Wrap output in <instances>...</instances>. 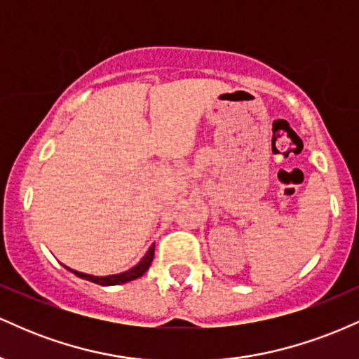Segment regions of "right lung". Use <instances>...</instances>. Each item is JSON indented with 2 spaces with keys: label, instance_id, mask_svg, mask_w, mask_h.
I'll return each instance as SVG.
<instances>
[{
  "label": "right lung",
  "instance_id": "1",
  "mask_svg": "<svg viewBox=\"0 0 359 359\" xmlns=\"http://www.w3.org/2000/svg\"><path fill=\"white\" fill-rule=\"evenodd\" d=\"M154 255H155V245H151L150 250L147 251V255L142 258V262H140L137 266H133V269L128 270V271H123V273L108 275V277H94V275L81 273V271L71 270V269H67V266H65V269H67L69 271H72V273L77 275V277H81V278H84V280H89V282L97 283V285H119V283H126V282H131V280L142 277V275L148 270V266L151 265V259H154Z\"/></svg>",
  "mask_w": 359,
  "mask_h": 359
}]
</instances>
